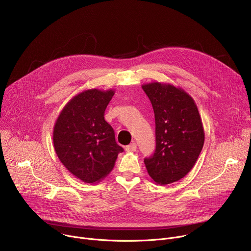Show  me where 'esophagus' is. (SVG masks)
I'll return each instance as SVG.
<instances>
[{
	"label": "esophagus",
	"mask_w": 251,
	"mask_h": 251,
	"mask_svg": "<svg viewBox=\"0 0 251 251\" xmlns=\"http://www.w3.org/2000/svg\"><path fill=\"white\" fill-rule=\"evenodd\" d=\"M137 144L135 142H132L126 146V151H136Z\"/></svg>",
	"instance_id": "obj_1"
}]
</instances>
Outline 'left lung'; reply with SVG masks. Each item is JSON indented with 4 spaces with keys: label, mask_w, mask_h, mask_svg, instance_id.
<instances>
[{
    "label": "left lung",
    "mask_w": 251,
    "mask_h": 251,
    "mask_svg": "<svg viewBox=\"0 0 251 251\" xmlns=\"http://www.w3.org/2000/svg\"><path fill=\"white\" fill-rule=\"evenodd\" d=\"M155 118L154 153L144 158L148 175L159 185L182 178L193 169L205 141L203 123L193 98L170 83L142 86Z\"/></svg>",
    "instance_id": "8db88e82"
}]
</instances>
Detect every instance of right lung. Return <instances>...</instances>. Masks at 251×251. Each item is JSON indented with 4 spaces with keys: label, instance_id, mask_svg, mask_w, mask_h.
<instances>
[{
    "label": "right lung",
    "instance_id": "1",
    "mask_svg": "<svg viewBox=\"0 0 251 251\" xmlns=\"http://www.w3.org/2000/svg\"><path fill=\"white\" fill-rule=\"evenodd\" d=\"M115 92L92 89L75 96L54 125L53 145L66 170L87 183L104 178L123 148L117 144L105 110Z\"/></svg>",
    "mask_w": 251,
    "mask_h": 251
}]
</instances>
